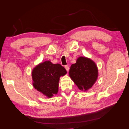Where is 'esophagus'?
<instances>
[{
    "label": "esophagus",
    "mask_w": 129,
    "mask_h": 129,
    "mask_svg": "<svg viewBox=\"0 0 129 129\" xmlns=\"http://www.w3.org/2000/svg\"><path fill=\"white\" fill-rule=\"evenodd\" d=\"M65 69L67 70V72H68V71H69V66H68V65H65Z\"/></svg>",
    "instance_id": "esophagus-1"
}]
</instances>
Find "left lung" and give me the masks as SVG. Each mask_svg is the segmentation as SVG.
Wrapping results in <instances>:
<instances>
[{"mask_svg":"<svg viewBox=\"0 0 129 129\" xmlns=\"http://www.w3.org/2000/svg\"><path fill=\"white\" fill-rule=\"evenodd\" d=\"M69 76L80 90L86 91L91 88L98 78V68L93 60L80 57L71 65Z\"/></svg>","mask_w":129,"mask_h":129,"instance_id":"obj_1","label":"left lung"}]
</instances>
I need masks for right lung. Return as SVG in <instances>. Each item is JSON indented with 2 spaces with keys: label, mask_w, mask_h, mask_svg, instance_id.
Wrapping results in <instances>:
<instances>
[{
  "label": "right lung",
  "mask_w": 129,
  "mask_h": 129,
  "mask_svg": "<svg viewBox=\"0 0 129 129\" xmlns=\"http://www.w3.org/2000/svg\"><path fill=\"white\" fill-rule=\"evenodd\" d=\"M67 73L66 69L60 64H52L50 61L41 62L32 70L33 86L48 98H51L57 93L60 77Z\"/></svg>",
  "instance_id": "add662e5"
}]
</instances>
